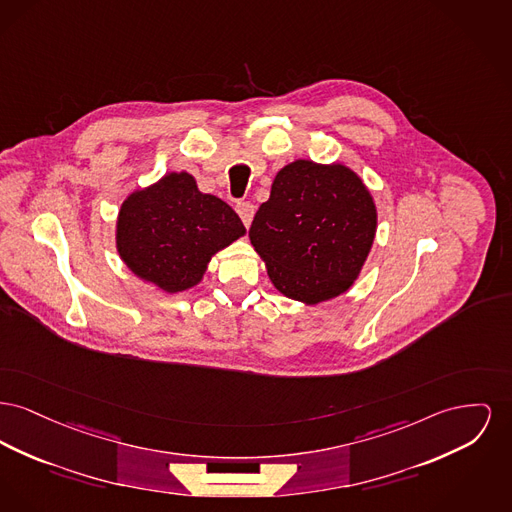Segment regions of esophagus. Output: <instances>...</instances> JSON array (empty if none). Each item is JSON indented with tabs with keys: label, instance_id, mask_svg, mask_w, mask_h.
Segmentation results:
<instances>
[{
	"label": "esophagus",
	"instance_id": "1",
	"mask_svg": "<svg viewBox=\"0 0 512 512\" xmlns=\"http://www.w3.org/2000/svg\"><path fill=\"white\" fill-rule=\"evenodd\" d=\"M236 211L240 214L241 222L245 224V228H249L251 222H253V216H255V207L251 203H238Z\"/></svg>",
	"mask_w": 512,
	"mask_h": 512
}]
</instances>
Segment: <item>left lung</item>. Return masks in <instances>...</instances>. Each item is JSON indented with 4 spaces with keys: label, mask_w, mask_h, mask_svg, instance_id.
<instances>
[{
    "label": "left lung",
    "mask_w": 512,
    "mask_h": 512,
    "mask_svg": "<svg viewBox=\"0 0 512 512\" xmlns=\"http://www.w3.org/2000/svg\"><path fill=\"white\" fill-rule=\"evenodd\" d=\"M375 232V199L352 168L298 158L274 176L249 240L282 296L317 305L354 286Z\"/></svg>",
    "instance_id": "obj_1"
}]
</instances>
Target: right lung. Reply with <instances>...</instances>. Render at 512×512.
I'll return each instance as SVG.
<instances>
[{
    "label": "right lung",
    "instance_id": "obj_1",
    "mask_svg": "<svg viewBox=\"0 0 512 512\" xmlns=\"http://www.w3.org/2000/svg\"><path fill=\"white\" fill-rule=\"evenodd\" d=\"M243 236L240 216L199 191L189 172H170L131 191L116 220L125 267L166 294L201 284L212 257Z\"/></svg>",
    "mask_w": 512,
    "mask_h": 512
}]
</instances>
